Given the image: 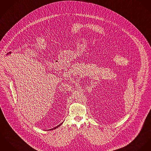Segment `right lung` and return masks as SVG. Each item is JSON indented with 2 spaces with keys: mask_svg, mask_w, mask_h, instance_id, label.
Segmentation results:
<instances>
[{
  "mask_svg": "<svg viewBox=\"0 0 151 151\" xmlns=\"http://www.w3.org/2000/svg\"><path fill=\"white\" fill-rule=\"evenodd\" d=\"M63 124V122H62V123H61V124H59V125H58V126H56V127H54V128H52V129H50V130H54V129H56V128H58V127H59V126H60V125H61V124Z\"/></svg>",
  "mask_w": 151,
  "mask_h": 151,
  "instance_id": "obj_1",
  "label": "right lung"
}]
</instances>
